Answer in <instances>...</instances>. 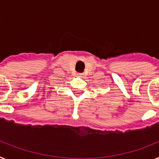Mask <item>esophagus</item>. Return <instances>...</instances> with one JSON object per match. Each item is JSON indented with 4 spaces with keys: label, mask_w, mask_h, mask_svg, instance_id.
I'll use <instances>...</instances> for the list:
<instances>
[{
    "label": "esophagus",
    "mask_w": 159,
    "mask_h": 159,
    "mask_svg": "<svg viewBox=\"0 0 159 159\" xmlns=\"http://www.w3.org/2000/svg\"><path fill=\"white\" fill-rule=\"evenodd\" d=\"M78 75H79V76H80V77H82V74H80V73H79Z\"/></svg>",
    "instance_id": "34e87169"
}]
</instances>
